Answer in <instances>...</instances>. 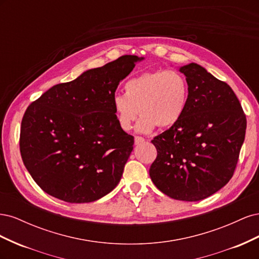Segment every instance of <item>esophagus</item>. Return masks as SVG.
I'll list each match as a JSON object with an SVG mask.
<instances>
[{
	"mask_svg": "<svg viewBox=\"0 0 259 259\" xmlns=\"http://www.w3.org/2000/svg\"><path fill=\"white\" fill-rule=\"evenodd\" d=\"M134 140H135V145H140V144H143V143L145 142V138H143V137H139V136H136Z\"/></svg>",
	"mask_w": 259,
	"mask_h": 259,
	"instance_id": "34e87169",
	"label": "esophagus"
}]
</instances>
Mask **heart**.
I'll use <instances>...</instances> for the list:
<instances>
[{
  "instance_id": "heart-1",
  "label": "heart",
  "mask_w": 259,
  "mask_h": 259,
  "mask_svg": "<svg viewBox=\"0 0 259 259\" xmlns=\"http://www.w3.org/2000/svg\"><path fill=\"white\" fill-rule=\"evenodd\" d=\"M125 94H115L111 104L117 125L128 131L140 116L136 130L151 133L156 125L170 127L179 122L188 106L189 86L176 70H155L132 77L124 85Z\"/></svg>"
}]
</instances>
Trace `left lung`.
Instances as JSON below:
<instances>
[{"instance_id": "1", "label": "left lung", "mask_w": 259, "mask_h": 259, "mask_svg": "<svg viewBox=\"0 0 259 259\" xmlns=\"http://www.w3.org/2000/svg\"><path fill=\"white\" fill-rule=\"evenodd\" d=\"M189 86L182 119L151 140L158 156L149 174L169 198L200 201L231 179L245 138L246 117L230 86L191 62L179 67Z\"/></svg>"}]
</instances>
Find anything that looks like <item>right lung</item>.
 <instances>
[{
    "label": "right lung",
    "instance_id": "add662e5",
    "mask_svg": "<svg viewBox=\"0 0 259 259\" xmlns=\"http://www.w3.org/2000/svg\"><path fill=\"white\" fill-rule=\"evenodd\" d=\"M144 57L124 55L53 86L21 121L20 153L41 189L69 203H89L120 183L134 137L117 125L111 100Z\"/></svg>",
    "mask_w": 259,
    "mask_h": 259
}]
</instances>
